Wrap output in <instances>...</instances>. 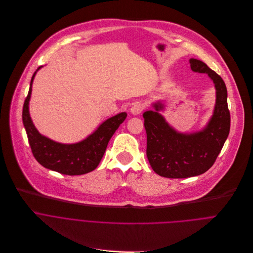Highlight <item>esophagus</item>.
Segmentation results:
<instances>
[{"label":"esophagus","instance_id":"obj_1","mask_svg":"<svg viewBox=\"0 0 253 253\" xmlns=\"http://www.w3.org/2000/svg\"><path fill=\"white\" fill-rule=\"evenodd\" d=\"M143 109H144V107L141 103H135L132 105V107L130 109V113L133 116H136V115H139L143 111Z\"/></svg>","mask_w":253,"mask_h":253}]
</instances>
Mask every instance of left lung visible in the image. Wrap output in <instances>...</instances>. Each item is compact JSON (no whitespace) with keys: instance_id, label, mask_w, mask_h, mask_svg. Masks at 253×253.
Segmentation results:
<instances>
[{"instance_id":"left-lung-1","label":"left lung","mask_w":253,"mask_h":253,"mask_svg":"<svg viewBox=\"0 0 253 253\" xmlns=\"http://www.w3.org/2000/svg\"><path fill=\"white\" fill-rule=\"evenodd\" d=\"M195 73L208 74L214 84L216 99L212 117L199 131L183 133L170 126L159 113L164 104H154V111L144 112L146 157L159 175L169 178H186L205 173L216 161L228 136L230 113L227 106L226 85L214 71L196 59L189 60Z\"/></svg>"}]
</instances>
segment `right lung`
I'll return each mask as SVG.
<instances>
[{
    "label": "right lung",
    "mask_w": 253,
    "mask_h": 253,
    "mask_svg": "<svg viewBox=\"0 0 253 253\" xmlns=\"http://www.w3.org/2000/svg\"><path fill=\"white\" fill-rule=\"evenodd\" d=\"M33 75L30 89L23 107V124L35 159L43 168L68 175H81L92 171L103 159L108 143L126 118V113L118 114L100 125L85 139L72 144L54 141L41 134L34 126L29 112Z\"/></svg>",
    "instance_id": "1"
}]
</instances>
